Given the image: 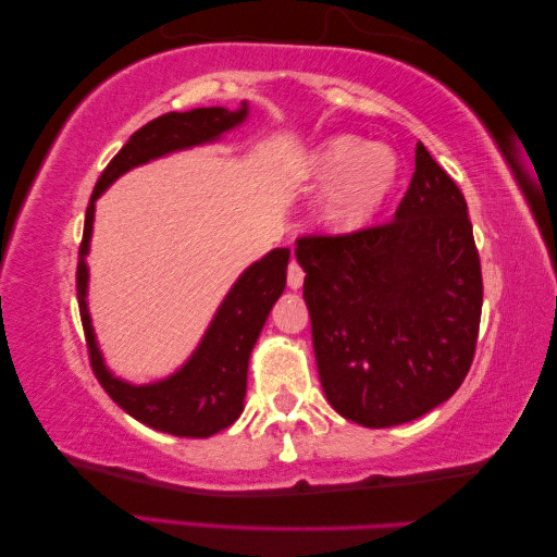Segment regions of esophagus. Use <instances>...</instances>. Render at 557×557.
<instances>
[{
  "label": "esophagus",
  "mask_w": 557,
  "mask_h": 557,
  "mask_svg": "<svg viewBox=\"0 0 557 557\" xmlns=\"http://www.w3.org/2000/svg\"><path fill=\"white\" fill-rule=\"evenodd\" d=\"M302 278H305V274H302V269L298 267V262H290V267H288V288H293V290H298L300 286H302Z\"/></svg>",
  "instance_id": "esophagus-1"
}]
</instances>
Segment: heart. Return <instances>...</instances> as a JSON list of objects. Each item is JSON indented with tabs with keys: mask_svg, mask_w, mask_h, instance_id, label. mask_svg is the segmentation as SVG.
<instances>
[{
	"mask_svg": "<svg viewBox=\"0 0 557 557\" xmlns=\"http://www.w3.org/2000/svg\"><path fill=\"white\" fill-rule=\"evenodd\" d=\"M300 175L312 187H324L317 223L329 233H356L384 209L399 185L401 161L389 146L336 134L302 156Z\"/></svg>",
	"mask_w": 557,
	"mask_h": 557,
	"instance_id": "obj_1",
	"label": "heart"
}]
</instances>
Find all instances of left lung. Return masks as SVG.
Listing matches in <instances>:
<instances>
[{
  "label": "left lung",
  "mask_w": 557,
  "mask_h": 557,
  "mask_svg": "<svg viewBox=\"0 0 557 557\" xmlns=\"http://www.w3.org/2000/svg\"><path fill=\"white\" fill-rule=\"evenodd\" d=\"M295 257L317 372L336 413L392 428L459 389L479 336L481 262L467 201L421 141L392 223L302 237Z\"/></svg>",
  "instance_id": "left-lung-1"
}]
</instances>
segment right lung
I'll use <instances>...</instances> for the list:
<instances>
[{
	"mask_svg": "<svg viewBox=\"0 0 557 557\" xmlns=\"http://www.w3.org/2000/svg\"><path fill=\"white\" fill-rule=\"evenodd\" d=\"M249 117V103L240 108H197L189 112H168L144 124L129 136L120 153L103 170L90 195L84 223V240L78 249L76 295L82 312L90 366H94L100 387L124 413L149 425L158 433L175 437H211L233 425L240 418L247 394V366L267 317L286 288V269L290 259L288 247H276L259 262L249 264L225 293L219 310L211 317L207 332L197 348L175 372L161 380L136 384L117 377L108 368L103 350L98 346L88 312V262L90 235H94L96 201L103 191L129 170L146 165L158 158L195 146L221 141L225 134L243 127Z\"/></svg>",
	"mask_w": 557,
	"mask_h": 557,
	"instance_id": "obj_1",
	"label": "right lung"
}]
</instances>
